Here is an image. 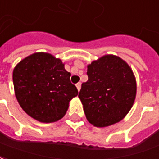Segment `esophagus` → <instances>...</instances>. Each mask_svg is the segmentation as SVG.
I'll list each match as a JSON object with an SVG mask.
<instances>
[{"instance_id": "34e87169", "label": "esophagus", "mask_w": 159, "mask_h": 159, "mask_svg": "<svg viewBox=\"0 0 159 159\" xmlns=\"http://www.w3.org/2000/svg\"><path fill=\"white\" fill-rule=\"evenodd\" d=\"M76 87H77L78 91L80 92V88H81V83H80V82L77 83V84H76Z\"/></svg>"}]
</instances>
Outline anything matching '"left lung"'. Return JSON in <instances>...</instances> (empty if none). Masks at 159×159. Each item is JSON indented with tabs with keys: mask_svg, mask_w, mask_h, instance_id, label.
Masks as SVG:
<instances>
[{
	"mask_svg": "<svg viewBox=\"0 0 159 159\" xmlns=\"http://www.w3.org/2000/svg\"><path fill=\"white\" fill-rule=\"evenodd\" d=\"M88 80L79 93L85 116L96 127L120 121L133 106L136 82L133 71L118 56H104L87 67Z\"/></svg>",
	"mask_w": 159,
	"mask_h": 159,
	"instance_id": "left-lung-1",
	"label": "left lung"
}]
</instances>
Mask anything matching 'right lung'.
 <instances>
[{
    "label": "right lung",
    "instance_id": "1",
    "mask_svg": "<svg viewBox=\"0 0 159 159\" xmlns=\"http://www.w3.org/2000/svg\"><path fill=\"white\" fill-rule=\"evenodd\" d=\"M60 59L47 53H35L22 60L13 73L18 102L25 112L41 122H54L66 114L78 95Z\"/></svg>",
    "mask_w": 159,
    "mask_h": 159
}]
</instances>
